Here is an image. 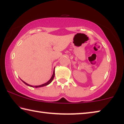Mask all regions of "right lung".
Masks as SVG:
<instances>
[{"mask_svg": "<svg viewBox=\"0 0 124 124\" xmlns=\"http://www.w3.org/2000/svg\"><path fill=\"white\" fill-rule=\"evenodd\" d=\"M54 77H55V72H54V73H53V74H52V77H51V79H50V80H49L48 82H47L46 83H45V84H42V85H39V86H31V85H29V84H26V82H24V81H23V82L25 84H26V85H28V86H31V87H35V88H37V87H43V86H47V85H48V84H50L51 82H52V80H53V79H54Z\"/></svg>", "mask_w": 124, "mask_h": 124, "instance_id": "obj_1", "label": "right lung"}]
</instances>
